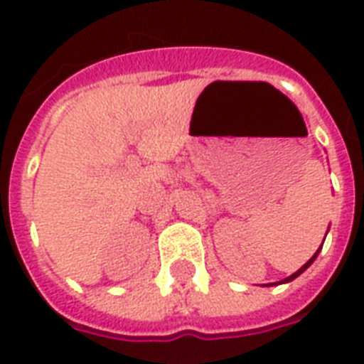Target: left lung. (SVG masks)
<instances>
[{
  "label": "left lung",
  "instance_id": "left-lung-1",
  "mask_svg": "<svg viewBox=\"0 0 364 364\" xmlns=\"http://www.w3.org/2000/svg\"><path fill=\"white\" fill-rule=\"evenodd\" d=\"M327 232H328V230H327ZM323 242H325V240H323ZM321 247H323V243H321ZM321 247L317 249L316 253L311 255V259H310V260H308V262H306V264H304V266H300L299 270L294 272V274H291V276H289V277H285V279H282V282L270 283V285H282V283H289V282H293V279H296V277H299V276H300V274H302V272H306V270H308V268H310V266H311V264H314V260H316V259H317V255H319V251H321ZM266 287H268V285H266Z\"/></svg>",
  "mask_w": 364,
  "mask_h": 364
}]
</instances>
